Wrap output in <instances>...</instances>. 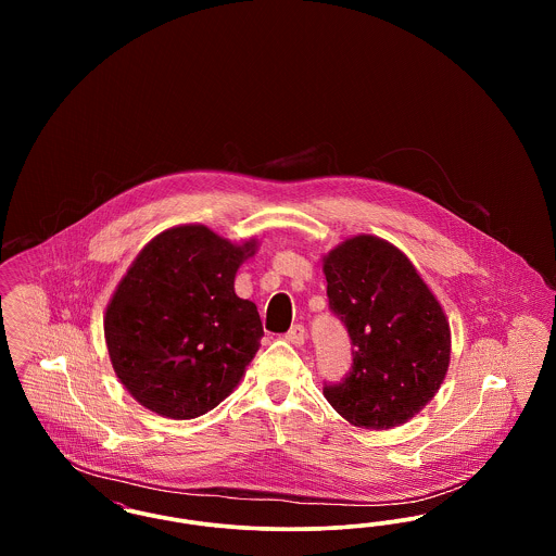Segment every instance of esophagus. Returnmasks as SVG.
I'll return each mask as SVG.
<instances>
[{"label":"esophagus","instance_id":"obj_1","mask_svg":"<svg viewBox=\"0 0 556 556\" xmlns=\"http://www.w3.org/2000/svg\"><path fill=\"white\" fill-rule=\"evenodd\" d=\"M286 340L293 345H302L306 342V329L304 325H291L290 331L286 333Z\"/></svg>","mask_w":556,"mask_h":556}]
</instances>
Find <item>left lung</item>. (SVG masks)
Returning a JSON list of instances; mask_svg holds the SVG:
<instances>
[{"label":"left lung","instance_id":"8db88e82","mask_svg":"<svg viewBox=\"0 0 556 556\" xmlns=\"http://www.w3.org/2000/svg\"><path fill=\"white\" fill-rule=\"evenodd\" d=\"M329 311L344 323L352 367L323 386L356 427L392 429L413 419L448 370L446 315L410 261L392 243L358 236L325 258Z\"/></svg>","mask_w":556,"mask_h":556}]
</instances>
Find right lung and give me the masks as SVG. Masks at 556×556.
Listing matches in <instances>:
<instances>
[{"mask_svg": "<svg viewBox=\"0 0 556 556\" xmlns=\"http://www.w3.org/2000/svg\"><path fill=\"white\" fill-rule=\"evenodd\" d=\"M254 241L233 245L202 225L152 239L108 304V354L146 408L195 419L233 392L265 336L233 281Z\"/></svg>", "mask_w": 556, "mask_h": 556, "instance_id": "right-lung-1", "label": "right lung"}]
</instances>
